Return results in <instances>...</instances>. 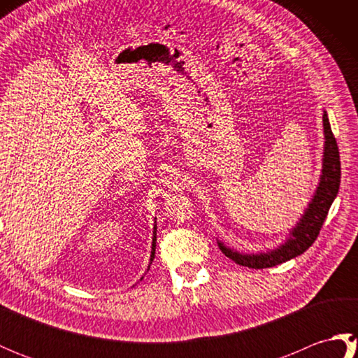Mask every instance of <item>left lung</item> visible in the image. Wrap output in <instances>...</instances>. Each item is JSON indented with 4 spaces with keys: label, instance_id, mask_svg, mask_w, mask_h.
<instances>
[{
    "label": "left lung",
    "instance_id": "1",
    "mask_svg": "<svg viewBox=\"0 0 358 358\" xmlns=\"http://www.w3.org/2000/svg\"><path fill=\"white\" fill-rule=\"evenodd\" d=\"M323 129H324V152H323V171L320 177V183L315 191L314 199L310 200L305 214L300 218V222L289 234V238L281 245L280 248L271 250L266 254H238L235 250L226 248L223 243H218L222 252L229 257L232 262L240 266H246L250 269H264L272 268L285 263L296 255H301L306 249L313 246V243L317 240L318 234H320L322 226L324 223L326 217L332 201L336 200L340 187V154L338 146L331 131V124L328 120V113H323Z\"/></svg>",
    "mask_w": 358,
    "mask_h": 358
}]
</instances>
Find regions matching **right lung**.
I'll use <instances>...</instances> for the list:
<instances>
[{"mask_svg": "<svg viewBox=\"0 0 358 358\" xmlns=\"http://www.w3.org/2000/svg\"><path fill=\"white\" fill-rule=\"evenodd\" d=\"M155 241H157V226L154 227V240H152V252H150V263L154 262V257H155Z\"/></svg>", "mask_w": 358, "mask_h": 358, "instance_id": "obj_1", "label": "right lung"}]
</instances>
